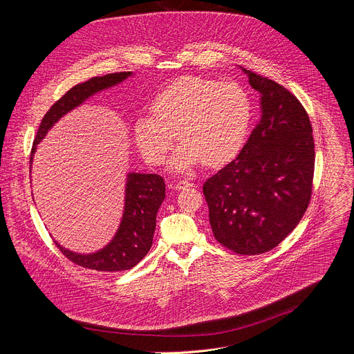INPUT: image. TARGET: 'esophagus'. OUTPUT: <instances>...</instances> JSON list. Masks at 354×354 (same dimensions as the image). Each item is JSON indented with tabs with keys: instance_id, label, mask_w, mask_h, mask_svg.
Listing matches in <instances>:
<instances>
[{
	"instance_id": "1",
	"label": "esophagus",
	"mask_w": 354,
	"mask_h": 354,
	"mask_svg": "<svg viewBox=\"0 0 354 354\" xmlns=\"http://www.w3.org/2000/svg\"><path fill=\"white\" fill-rule=\"evenodd\" d=\"M193 183H190L189 180H179L176 185H175V189L176 190H183V189H187V187H192Z\"/></svg>"
}]
</instances>
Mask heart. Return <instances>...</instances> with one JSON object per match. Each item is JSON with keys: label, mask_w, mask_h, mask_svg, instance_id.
Listing matches in <instances>:
<instances>
[{"label": "heart", "mask_w": 354, "mask_h": 354, "mask_svg": "<svg viewBox=\"0 0 354 354\" xmlns=\"http://www.w3.org/2000/svg\"><path fill=\"white\" fill-rule=\"evenodd\" d=\"M252 99L235 81L183 77L151 102V115L136 119L133 134L141 156L161 164L176 134L182 141L171 169L187 172L200 161L216 167L234 158L249 133Z\"/></svg>", "instance_id": "heart-1"}]
</instances>
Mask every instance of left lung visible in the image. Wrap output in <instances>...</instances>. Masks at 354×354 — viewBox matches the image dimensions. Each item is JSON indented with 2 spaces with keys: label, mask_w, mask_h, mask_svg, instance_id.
Returning a JSON list of instances; mask_svg holds the SVG:
<instances>
[{
  "label": "left lung",
  "mask_w": 354,
  "mask_h": 354,
  "mask_svg": "<svg viewBox=\"0 0 354 354\" xmlns=\"http://www.w3.org/2000/svg\"><path fill=\"white\" fill-rule=\"evenodd\" d=\"M243 73L261 93V118L238 157L205 182L203 193L214 238L235 254L259 255L277 246L307 212L315 151L299 100L266 77Z\"/></svg>",
  "instance_id": "obj_1"
}]
</instances>
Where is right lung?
<instances>
[{
    "label": "right lung",
    "mask_w": 354,
    "mask_h": 354,
    "mask_svg": "<svg viewBox=\"0 0 354 354\" xmlns=\"http://www.w3.org/2000/svg\"><path fill=\"white\" fill-rule=\"evenodd\" d=\"M130 71L93 77L82 84L73 86L57 102L48 109L41 119L33 147L30 151V164L37 144L47 131L64 115L82 105L92 95L115 86L130 77ZM32 167V165H30ZM165 198V182L156 174H127L124 190V210L120 225L113 239L93 254H77L56 242L63 255L78 266L97 272H122L134 268L153 245L157 213Z\"/></svg>",
    "instance_id": "obj_1"
}]
</instances>
